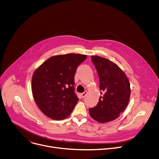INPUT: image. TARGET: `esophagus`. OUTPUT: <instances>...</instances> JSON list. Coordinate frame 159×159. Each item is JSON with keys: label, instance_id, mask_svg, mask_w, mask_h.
<instances>
[{"label": "esophagus", "instance_id": "1", "mask_svg": "<svg viewBox=\"0 0 159 159\" xmlns=\"http://www.w3.org/2000/svg\"><path fill=\"white\" fill-rule=\"evenodd\" d=\"M87 93H88V92L87 91H84V93H81V97H82V98H84V97H86V95L87 94Z\"/></svg>", "mask_w": 159, "mask_h": 159}]
</instances>
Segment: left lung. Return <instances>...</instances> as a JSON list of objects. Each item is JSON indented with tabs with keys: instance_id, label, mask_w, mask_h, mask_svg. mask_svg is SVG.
<instances>
[{
	"instance_id": "obj_1",
	"label": "left lung",
	"mask_w": 159,
	"mask_h": 159,
	"mask_svg": "<svg viewBox=\"0 0 159 159\" xmlns=\"http://www.w3.org/2000/svg\"><path fill=\"white\" fill-rule=\"evenodd\" d=\"M91 60L97 70L100 89L103 95L96 106L89 109V112L95 121L107 123L118 118L127 107L131 93L130 82L126 74L114 62L96 56H92Z\"/></svg>"
}]
</instances>
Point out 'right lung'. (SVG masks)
<instances>
[{"instance_id":"obj_1","label":"right lung","mask_w":159,"mask_h":159,"mask_svg":"<svg viewBox=\"0 0 159 159\" xmlns=\"http://www.w3.org/2000/svg\"><path fill=\"white\" fill-rule=\"evenodd\" d=\"M86 55L68 54L52 56L34 72L32 92L39 109L55 120L67 118L79 101L74 92V77Z\"/></svg>"}]
</instances>
